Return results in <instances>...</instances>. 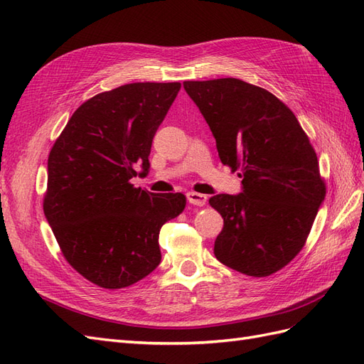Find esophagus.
Instances as JSON below:
<instances>
[{"instance_id":"obj_1","label":"esophagus","mask_w":364,"mask_h":364,"mask_svg":"<svg viewBox=\"0 0 364 364\" xmlns=\"http://www.w3.org/2000/svg\"><path fill=\"white\" fill-rule=\"evenodd\" d=\"M188 201L191 203V204H193V206H204V204H206V201H208V197L206 195H203V193H198V192H188Z\"/></svg>"}]
</instances>
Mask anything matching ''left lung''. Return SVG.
<instances>
[{
    "instance_id": "left-lung-1",
    "label": "left lung",
    "mask_w": 364,
    "mask_h": 364,
    "mask_svg": "<svg viewBox=\"0 0 364 364\" xmlns=\"http://www.w3.org/2000/svg\"><path fill=\"white\" fill-rule=\"evenodd\" d=\"M243 192L218 193L225 220L213 254L249 277L283 269L306 245L326 195L316 154L294 112L269 90L237 78L184 81Z\"/></svg>"
}]
</instances>
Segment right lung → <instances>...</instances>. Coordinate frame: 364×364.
<instances>
[{
	"label": "right lung",
	"mask_w": 364,
	"mask_h": 364,
	"mask_svg": "<svg viewBox=\"0 0 364 364\" xmlns=\"http://www.w3.org/2000/svg\"><path fill=\"white\" fill-rule=\"evenodd\" d=\"M180 82H130L73 112L48 160L43 209L68 263L105 289L132 286L161 262L160 229L186 208L183 193L130 183L149 169L152 139Z\"/></svg>",
	"instance_id": "obj_1"
}]
</instances>
